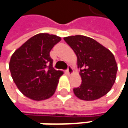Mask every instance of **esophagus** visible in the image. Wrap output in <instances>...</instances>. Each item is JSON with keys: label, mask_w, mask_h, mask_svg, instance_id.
Listing matches in <instances>:
<instances>
[{"label": "esophagus", "mask_w": 128, "mask_h": 128, "mask_svg": "<svg viewBox=\"0 0 128 128\" xmlns=\"http://www.w3.org/2000/svg\"><path fill=\"white\" fill-rule=\"evenodd\" d=\"M66 72H67L69 75L72 74V72H73V70H72V68L71 65H68V67H67V70H66Z\"/></svg>", "instance_id": "obj_1"}]
</instances>
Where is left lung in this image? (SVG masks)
Here are the masks:
<instances>
[{
	"mask_svg": "<svg viewBox=\"0 0 128 128\" xmlns=\"http://www.w3.org/2000/svg\"><path fill=\"white\" fill-rule=\"evenodd\" d=\"M74 50L82 83L73 88L80 100H94L106 95L114 85L117 72L114 56L94 40L81 35L64 37Z\"/></svg>",
	"mask_w": 128,
	"mask_h": 128,
	"instance_id": "8db88e82",
	"label": "left lung"
}]
</instances>
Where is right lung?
Masks as SVG:
<instances>
[{"label":"right lung","mask_w":128,"mask_h":128,"mask_svg":"<svg viewBox=\"0 0 128 128\" xmlns=\"http://www.w3.org/2000/svg\"><path fill=\"white\" fill-rule=\"evenodd\" d=\"M61 38L39 34L26 41L13 53L9 70L19 90L27 98L43 100L55 93L63 72L52 67L50 52Z\"/></svg>","instance_id":"1"}]
</instances>
